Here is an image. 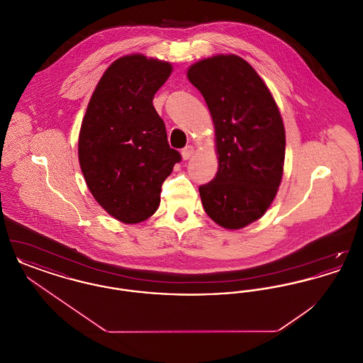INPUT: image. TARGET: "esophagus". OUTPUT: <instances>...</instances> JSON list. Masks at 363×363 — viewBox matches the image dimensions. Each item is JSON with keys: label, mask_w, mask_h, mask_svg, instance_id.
<instances>
[{"label": "esophagus", "mask_w": 363, "mask_h": 363, "mask_svg": "<svg viewBox=\"0 0 363 363\" xmlns=\"http://www.w3.org/2000/svg\"><path fill=\"white\" fill-rule=\"evenodd\" d=\"M193 154H194V147H193V145H186V147L182 150V152H181L184 160L190 159V156L193 155Z\"/></svg>", "instance_id": "esophagus-1"}]
</instances>
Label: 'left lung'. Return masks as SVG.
Segmentation results:
<instances>
[{
  "instance_id": "obj_1",
  "label": "left lung",
  "mask_w": 363,
  "mask_h": 363,
  "mask_svg": "<svg viewBox=\"0 0 363 363\" xmlns=\"http://www.w3.org/2000/svg\"><path fill=\"white\" fill-rule=\"evenodd\" d=\"M186 76L215 128L218 173L199 188L216 225L240 230L268 211L283 177L286 130L277 102L253 67L235 54L191 64Z\"/></svg>"
}]
</instances>
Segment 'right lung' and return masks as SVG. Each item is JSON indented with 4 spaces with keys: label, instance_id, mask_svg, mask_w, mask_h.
<instances>
[{
    "label": "right lung",
    "instance_id": "right-lung-1",
    "mask_svg": "<svg viewBox=\"0 0 363 363\" xmlns=\"http://www.w3.org/2000/svg\"><path fill=\"white\" fill-rule=\"evenodd\" d=\"M173 65L144 54L116 60L95 86L79 133V163L104 211L125 225L147 220L181 160L152 99Z\"/></svg>",
    "mask_w": 363,
    "mask_h": 363
}]
</instances>
